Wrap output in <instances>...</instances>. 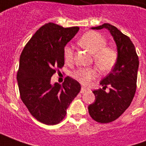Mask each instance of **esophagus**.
<instances>
[{
	"instance_id": "esophagus-1",
	"label": "esophagus",
	"mask_w": 146,
	"mask_h": 146,
	"mask_svg": "<svg viewBox=\"0 0 146 146\" xmlns=\"http://www.w3.org/2000/svg\"><path fill=\"white\" fill-rule=\"evenodd\" d=\"M87 90H88V88H84V87H82L81 89H80V93H84Z\"/></svg>"
}]
</instances>
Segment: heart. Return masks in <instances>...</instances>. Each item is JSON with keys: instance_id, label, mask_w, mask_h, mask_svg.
Wrapping results in <instances>:
<instances>
[{"instance_id": "obj_1", "label": "heart", "mask_w": 146, "mask_h": 146, "mask_svg": "<svg viewBox=\"0 0 146 146\" xmlns=\"http://www.w3.org/2000/svg\"><path fill=\"white\" fill-rule=\"evenodd\" d=\"M82 48L93 54L95 64L102 72H109L113 69L118 60V51L112 46H107L106 39L95 31H89L78 40ZM64 60L70 64L73 61V50L70 46H66L63 51ZM98 76V70L95 66L80 68L73 73V76L79 81L88 84Z\"/></svg>"}]
</instances>
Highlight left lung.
I'll list each match as a JSON object with an SVG mask.
<instances>
[{
    "mask_svg": "<svg viewBox=\"0 0 146 146\" xmlns=\"http://www.w3.org/2000/svg\"><path fill=\"white\" fill-rule=\"evenodd\" d=\"M108 29L116 42L118 60L112 72L100 82L102 89L93 91L95 101L88 106L90 116L95 121L107 123L114 121L124 113L131 103L137 88L139 61L135 45L129 36L116 27L104 23L93 30ZM108 86L110 92L104 91Z\"/></svg>",
    "mask_w": 146,
    "mask_h": 146,
    "instance_id": "8db88e82",
    "label": "left lung"
}]
</instances>
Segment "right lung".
Instances as JSON below:
<instances>
[{"label": "right lung", "mask_w": 146, "mask_h": 146, "mask_svg": "<svg viewBox=\"0 0 146 146\" xmlns=\"http://www.w3.org/2000/svg\"><path fill=\"white\" fill-rule=\"evenodd\" d=\"M78 30V27L46 23L21 53L17 73L20 98L30 114L47 125L58 124L65 118L67 108L80 91V84L70 76L62 85L51 84V76L65 63V46Z\"/></svg>", "instance_id": "add662e5"}]
</instances>
